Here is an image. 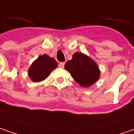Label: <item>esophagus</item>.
<instances>
[{"label": "esophagus", "mask_w": 134, "mask_h": 134, "mask_svg": "<svg viewBox=\"0 0 134 134\" xmlns=\"http://www.w3.org/2000/svg\"><path fill=\"white\" fill-rule=\"evenodd\" d=\"M64 64H65V63H64V62H60V63L58 64V67H61V68H64Z\"/></svg>", "instance_id": "1"}]
</instances>
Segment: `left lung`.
<instances>
[{
  "mask_svg": "<svg viewBox=\"0 0 134 134\" xmlns=\"http://www.w3.org/2000/svg\"><path fill=\"white\" fill-rule=\"evenodd\" d=\"M64 68L82 87H89L100 78V70L97 64L88 56L81 52L74 53L73 58L67 61Z\"/></svg>",
  "mask_w": 134,
  "mask_h": 134,
  "instance_id": "1",
  "label": "left lung"
}]
</instances>
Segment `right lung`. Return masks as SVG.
Returning a JSON list of instances; mask_svg holds the SVG:
<instances>
[{"label": "right lung", "instance_id": "add662e5", "mask_svg": "<svg viewBox=\"0 0 134 134\" xmlns=\"http://www.w3.org/2000/svg\"><path fill=\"white\" fill-rule=\"evenodd\" d=\"M58 67L57 61L47 55L38 57L28 70V76L33 82H39L49 76L51 72Z\"/></svg>", "mask_w": 134, "mask_h": 134}]
</instances>
